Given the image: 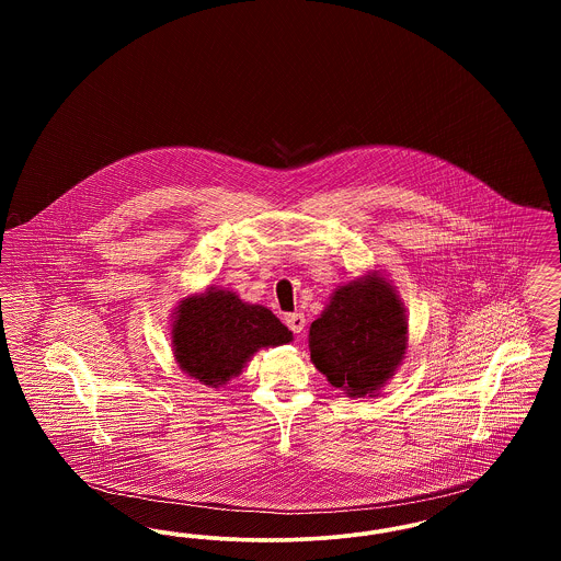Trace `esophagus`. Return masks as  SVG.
Wrapping results in <instances>:
<instances>
[{
  "label": "esophagus",
  "mask_w": 561,
  "mask_h": 561,
  "mask_svg": "<svg viewBox=\"0 0 561 561\" xmlns=\"http://www.w3.org/2000/svg\"><path fill=\"white\" fill-rule=\"evenodd\" d=\"M284 321H286V325L293 330L294 334L296 336H300L302 332H305V316L302 313H288L286 318H284Z\"/></svg>",
  "instance_id": "esophagus-1"
}]
</instances>
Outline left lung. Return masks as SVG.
Here are the masks:
<instances>
[{
	"mask_svg": "<svg viewBox=\"0 0 561 561\" xmlns=\"http://www.w3.org/2000/svg\"><path fill=\"white\" fill-rule=\"evenodd\" d=\"M405 348V309L380 271L341 284L309 328L313 366L347 398L378 396L400 368Z\"/></svg>",
	"mask_w": 561,
	"mask_h": 561,
	"instance_id": "left-lung-1",
	"label": "left lung"
}]
</instances>
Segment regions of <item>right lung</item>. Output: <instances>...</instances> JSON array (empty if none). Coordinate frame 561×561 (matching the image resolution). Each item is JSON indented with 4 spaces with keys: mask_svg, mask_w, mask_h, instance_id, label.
Listing matches in <instances>:
<instances>
[{
    "mask_svg": "<svg viewBox=\"0 0 561 561\" xmlns=\"http://www.w3.org/2000/svg\"><path fill=\"white\" fill-rule=\"evenodd\" d=\"M170 339L181 370L218 389L240 376L259 348L293 343V332L267 307L243 302L233 290L210 286L179 302Z\"/></svg>",
    "mask_w": 561,
    "mask_h": 561,
    "instance_id": "obj_1",
    "label": "right lung"
}]
</instances>
